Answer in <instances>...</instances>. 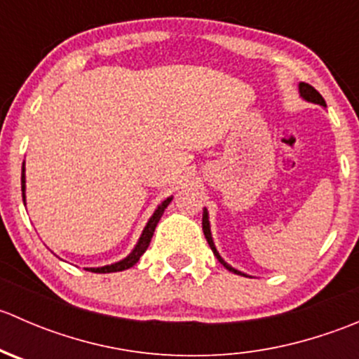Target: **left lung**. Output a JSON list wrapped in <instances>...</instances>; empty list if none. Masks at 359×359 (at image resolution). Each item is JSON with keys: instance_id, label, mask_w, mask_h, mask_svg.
<instances>
[{"instance_id": "8db88e82", "label": "left lung", "mask_w": 359, "mask_h": 359, "mask_svg": "<svg viewBox=\"0 0 359 359\" xmlns=\"http://www.w3.org/2000/svg\"><path fill=\"white\" fill-rule=\"evenodd\" d=\"M299 92H300V97H302L304 100H307V102L320 104L321 107H327V102H325L323 97L320 95V92H318V90H314L311 85H307V83H299ZM203 233H205V238H206V241H208L210 248H212L213 255L219 259V262L222 264L227 271H231V273H234V274H243V276H247L245 273H241V271L234 269L233 266H229V264H227L226 260L219 255V252H217L215 245H213V240H212V231H210V220H208V212H206V208L203 210Z\"/></svg>"}]
</instances>
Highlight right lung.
<instances>
[{
  "label": "right lung",
  "mask_w": 359,
  "mask_h": 359,
  "mask_svg": "<svg viewBox=\"0 0 359 359\" xmlns=\"http://www.w3.org/2000/svg\"><path fill=\"white\" fill-rule=\"evenodd\" d=\"M22 198L25 201V173H24V166H22ZM170 201H172V196L166 198L165 201L161 203V205H158V208L154 210L153 217L149 219V222L146 224V227H144L142 234H140L139 241H137L135 248L130 252V255H126L125 259L119 260V262H114L111 264V266H104V267H88L86 271H92V273H118V271H125V269H130L132 266H135L137 262H139L140 257L144 255V252H146L147 247H149L151 243V238H153L154 234V229H156L159 219H161L163 212H165L166 206L170 205Z\"/></svg>",
  "instance_id": "1"
}]
</instances>
